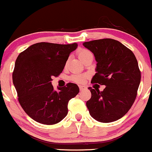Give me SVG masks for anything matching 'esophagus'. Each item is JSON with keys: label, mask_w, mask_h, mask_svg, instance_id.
<instances>
[{"label": "esophagus", "mask_w": 152, "mask_h": 152, "mask_svg": "<svg viewBox=\"0 0 152 152\" xmlns=\"http://www.w3.org/2000/svg\"><path fill=\"white\" fill-rule=\"evenodd\" d=\"M79 88L80 91H83V90L86 89L87 87H86V86H79Z\"/></svg>", "instance_id": "34e87169"}]
</instances>
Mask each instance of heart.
<instances>
[{"label":"heart","instance_id":"b5f03b06","mask_svg":"<svg viewBox=\"0 0 152 152\" xmlns=\"http://www.w3.org/2000/svg\"><path fill=\"white\" fill-rule=\"evenodd\" d=\"M78 56H79L80 59L82 61V59H83L85 57L88 56L89 55H92L91 52L88 49H81L78 51ZM88 75H81V74H75L71 76L70 79L71 80H72L73 82L77 83H83L85 82L86 80L88 78Z\"/></svg>","mask_w":152,"mask_h":152}]
</instances>
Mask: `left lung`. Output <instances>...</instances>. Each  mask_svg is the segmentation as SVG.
<instances>
[{"instance_id":"left-lung-1","label":"left lung","mask_w":152,"mask_h":152,"mask_svg":"<svg viewBox=\"0 0 152 152\" xmlns=\"http://www.w3.org/2000/svg\"><path fill=\"white\" fill-rule=\"evenodd\" d=\"M97 62L91 83L105 85L103 91L88 87L91 93L86 102L89 114L101 123L121 119L133 105L141 79L136 57L118 40L111 38L85 42Z\"/></svg>"}]
</instances>
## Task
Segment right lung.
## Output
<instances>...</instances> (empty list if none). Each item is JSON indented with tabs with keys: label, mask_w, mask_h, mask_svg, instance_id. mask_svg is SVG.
Segmentation results:
<instances>
[{
	"label": "right lung",
	"mask_w": 152,
	"mask_h": 152,
	"mask_svg": "<svg viewBox=\"0 0 152 152\" xmlns=\"http://www.w3.org/2000/svg\"><path fill=\"white\" fill-rule=\"evenodd\" d=\"M77 47L72 44L41 42L20 52L12 73L18 101L31 119L45 125L61 122L68 113V103L79 93L77 85L69 83L54 90L52 77L60 75L70 53Z\"/></svg>",
	"instance_id": "obj_1"
}]
</instances>
